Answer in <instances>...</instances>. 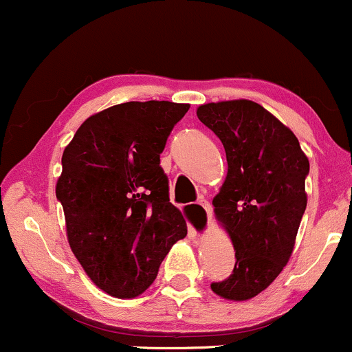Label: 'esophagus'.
<instances>
[{"instance_id": "obj_1", "label": "esophagus", "mask_w": 352, "mask_h": 352, "mask_svg": "<svg viewBox=\"0 0 352 352\" xmlns=\"http://www.w3.org/2000/svg\"><path fill=\"white\" fill-rule=\"evenodd\" d=\"M199 205H200L201 208L205 210V213H207L208 223H210V221H212V205H210V201H208V200H205V199L199 200Z\"/></svg>"}]
</instances>
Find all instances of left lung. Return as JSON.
Masks as SVG:
<instances>
[{
	"instance_id": "1",
	"label": "left lung",
	"mask_w": 352,
	"mask_h": 352,
	"mask_svg": "<svg viewBox=\"0 0 352 352\" xmlns=\"http://www.w3.org/2000/svg\"><path fill=\"white\" fill-rule=\"evenodd\" d=\"M197 116L227 153V179L213 207L236 258L232 274L212 283V289L225 300H252L272 285L293 253L308 201V157L296 135L253 100L204 104Z\"/></svg>"
}]
</instances>
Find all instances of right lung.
<instances>
[{"mask_svg": "<svg viewBox=\"0 0 352 352\" xmlns=\"http://www.w3.org/2000/svg\"><path fill=\"white\" fill-rule=\"evenodd\" d=\"M188 104H117L91 116L64 148L56 197L84 272L116 298L142 294L187 223L168 199L160 167L173 125Z\"/></svg>", "mask_w": 352, "mask_h": 352, "instance_id": "add662e5", "label": "right lung"}]
</instances>
